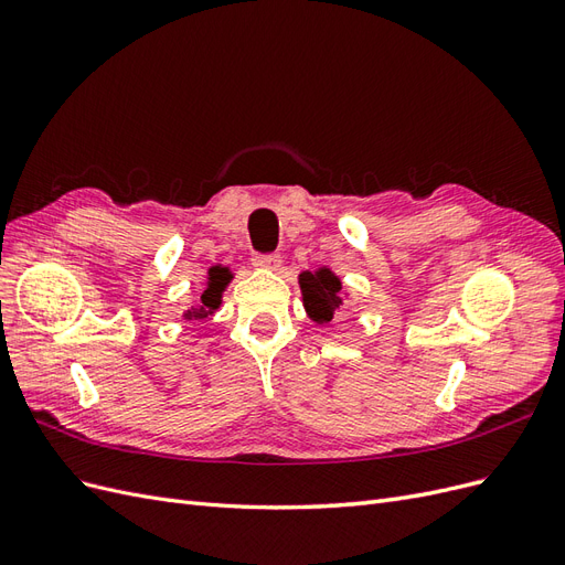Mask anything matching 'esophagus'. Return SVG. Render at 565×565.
<instances>
[{
	"label": "esophagus",
	"mask_w": 565,
	"mask_h": 565,
	"mask_svg": "<svg viewBox=\"0 0 565 565\" xmlns=\"http://www.w3.org/2000/svg\"><path fill=\"white\" fill-rule=\"evenodd\" d=\"M254 266L256 268H268V270H276L282 264V256L278 252H268V254H254Z\"/></svg>",
	"instance_id": "1"
}]
</instances>
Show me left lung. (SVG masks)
<instances>
[{
    "instance_id": "8db88e82",
    "label": "left lung",
    "mask_w": 565,
    "mask_h": 565,
    "mask_svg": "<svg viewBox=\"0 0 565 565\" xmlns=\"http://www.w3.org/2000/svg\"><path fill=\"white\" fill-rule=\"evenodd\" d=\"M299 285L303 295V306L309 316L320 324L330 322L334 311L341 306V282L334 273L330 268H320L316 273L306 270L299 276Z\"/></svg>"
}]
</instances>
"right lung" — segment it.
<instances>
[{
  "instance_id": "right-lung-1",
  "label": "right lung",
  "mask_w": 565,
  "mask_h": 565,
  "mask_svg": "<svg viewBox=\"0 0 565 565\" xmlns=\"http://www.w3.org/2000/svg\"><path fill=\"white\" fill-rule=\"evenodd\" d=\"M228 280H231L228 268L214 266V268L210 270V285H207V289H204V292H202L200 306H198V309L185 311V318H188V320H193V318H195V320H202V318L212 316V313L218 309L221 292H224V287L228 285Z\"/></svg>"
}]
</instances>
